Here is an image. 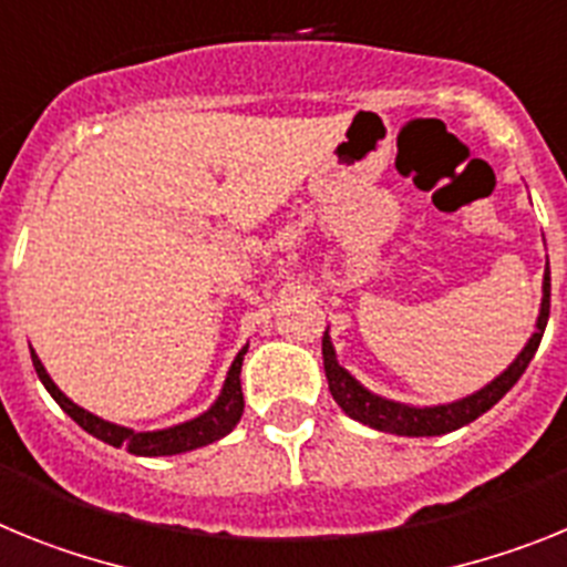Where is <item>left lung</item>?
Returning <instances> with one entry per match:
<instances>
[{
    "instance_id": "obj_1",
    "label": "left lung",
    "mask_w": 567,
    "mask_h": 567,
    "mask_svg": "<svg viewBox=\"0 0 567 567\" xmlns=\"http://www.w3.org/2000/svg\"><path fill=\"white\" fill-rule=\"evenodd\" d=\"M550 313V268L545 265V282H543V308H539V319H536V333L528 339V344L522 348L519 357L508 365V371L499 373V377L485 385L482 391L471 393L465 400L451 402V405H436V408H411L402 405V402L382 400L377 393L365 391L359 385L351 373L344 371L337 362V353H333V344L328 331L322 337V359H324V377H328V388H331V396L337 400V405L342 408L351 420L362 422L368 427H377V431L396 433V436H442V433H451L456 427L474 422L476 416H482L485 411L496 405V402L516 385V379L525 373V368L530 365L536 348L543 342L545 324H548Z\"/></svg>"
}]
</instances>
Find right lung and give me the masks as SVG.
<instances>
[{
	"instance_id": "1",
	"label": "right lung",
	"mask_w": 567,
	"mask_h": 567,
	"mask_svg": "<svg viewBox=\"0 0 567 567\" xmlns=\"http://www.w3.org/2000/svg\"><path fill=\"white\" fill-rule=\"evenodd\" d=\"M245 353H248V348H243V351L236 353L234 365H230L228 371V379H225L223 393H219V400L210 405V411H205L202 416H196V420L190 422H182V425L165 427V431H147V433H134L131 427L113 425V422H105L100 420V416L87 413L85 408L73 405L65 393L53 385V379L48 377L45 365L39 362L37 353H31V359L39 379H42V385H45L48 393L59 402V408H62V411H65L79 427H85L91 436H96V440L107 442V445L113 447H125V451H131V454L136 456H174V454H185V451H194V447L210 445V442L223 440L225 433L234 431L236 422H239V416H243L245 411L243 382H239V371H243Z\"/></svg>"
}]
</instances>
